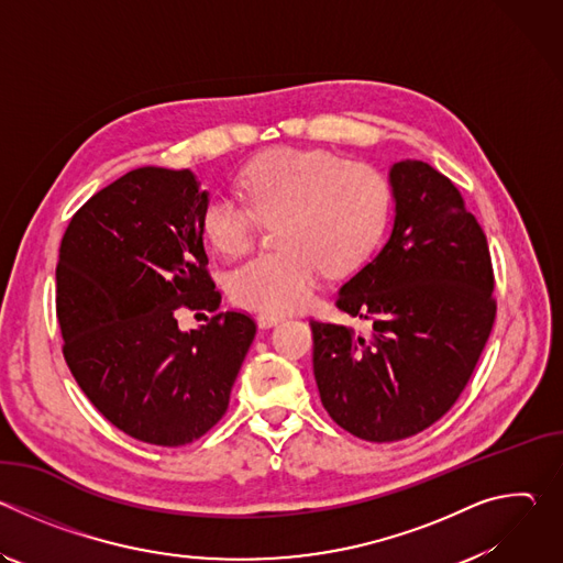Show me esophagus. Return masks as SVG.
Returning a JSON list of instances; mask_svg holds the SVG:
<instances>
[{
	"instance_id": "esophagus-1",
	"label": "esophagus",
	"mask_w": 563,
	"mask_h": 563,
	"mask_svg": "<svg viewBox=\"0 0 563 563\" xmlns=\"http://www.w3.org/2000/svg\"><path fill=\"white\" fill-rule=\"evenodd\" d=\"M256 318H258V325L261 328H272V325L280 323L285 316L283 313H274V311H261Z\"/></svg>"
}]
</instances>
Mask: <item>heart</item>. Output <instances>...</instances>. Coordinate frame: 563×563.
Listing matches in <instances>:
<instances>
[{
    "instance_id": "heart-1",
    "label": "heart",
    "mask_w": 563,
    "mask_h": 563,
    "mask_svg": "<svg viewBox=\"0 0 563 563\" xmlns=\"http://www.w3.org/2000/svg\"><path fill=\"white\" fill-rule=\"evenodd\" d=\"M240 187L247 205L213 196L202 231L220 254L238 258L256 247L263 222H280L283 247L229 276V296L250 309H296L307 302L320 269L330 276L356 272L380 245L391 216L385 174L330 148L265 151L240 172Z\"/></svg>"
}]
</instances>
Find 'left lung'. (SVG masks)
I'll return each instance as SVG.
<instances>
[{
	"label": "left lung",
	"mask_w": 563,
	"mask_h": 563,
	"mask_svg": "<svg viewBox=\"0 0 563 563\" xmlns=\"http://www.w3.org/2000/svg\"><path fill=\"white\" fill-rule=\"evenodd\" d=\"M389 183L391 235L336 296L372 334L309 320L323 408L372 443L415 437L456 404L497 316L488 240L454 183L423 159L396 163Z\"/></svg>",
	"instance_id": "left-lung-1"
}]
</instances>
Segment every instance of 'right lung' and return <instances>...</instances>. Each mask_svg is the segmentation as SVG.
I'll use <instances>...</instances> for the list:
<instances>
[{"label":"right lung","mask_w":563,"mask_h":563,"mask_svg":"<svg viewBox=\"0 0 563 563\" xmlns=\"http://www.w3.org/2000/svg\"><path fill=\"white\" fill-rule=\"evenodd\" d=\"M207 202L191 172L140 167L79 207L59 245L64 361L109 423L151 445H187L222 419L256 336L245 311L178 328L183 309L220 305L207 269Z\"/></svg>","instance_id":"1"}]
</instances>
